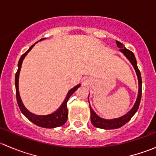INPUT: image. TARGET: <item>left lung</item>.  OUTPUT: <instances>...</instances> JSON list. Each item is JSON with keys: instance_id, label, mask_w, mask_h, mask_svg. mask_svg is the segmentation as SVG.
Returning <instances> with one entry per match:
<instances>
[{"instance_id": "left-lung-1", "label": "left lung", "mask_w": 156, "mask_h": 156, "mask_svg": "<svg viewBox=\"0 0 156 156\" xmlns=\"http://www.w3.org/2000/svg\"><path fill=\"white\" fill-rule=\"evenodd\" d=\"M117 43L118 47L120 48V51H122V53L125 54V56H126L127 59H129L131 64L133 65V68L136 70V75L138 77V81H139V94H138L137 99H136V101L135 103V105L133 106V107L132 108V109L130 110L129 112H127L126 115H125L124 116L120 118H118V119H111V120H106V119H103L101 118H100L99 116H97L96 115V113L93 111V109L91 108L90 106V121L91 123L93 124L94 126L96 127H98V128H102V129H106V130H110V129H117L119 127H122L124 125L128 122L130 120L132 117H133V115L136 112L138 108H139L140 103L141 100V97H142V78H141V75L139 69H138L137 65H136V58H135L134 54L132 51H130L128 49L125 48V46L122 43L119 41H116Z\"/></svg>"}]
</instances>
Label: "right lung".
<instances>
[{
  "mask_svg": "<svg viewBox=\"0 0 156 156\" xmlns=\"http://www.w3.org/2000/svg\"><path fill=\"white\" fill-rule=\"evenodd\" d=\"M44 38H41L40 41L43 40ZM34 44H33L32 46L30 47V48L25 53H23V55L20 57V60L18 62V70H17L15 76V85H16V100L17 103H18V106L20 107V110L23 112V114L29 119V121H31L32 123H34V125H37L39 127H45V128H53V127H60L62 125H63L66 122L67 119H68V109H67V102H68L69 97L72 96V94L80 87V84L75 86V87H73L72 89H71L69 91L68 94H67L65 100H64L63 103L62 104V106L59 107L58 110H56L55 112H53V114L48 115H34L31 113L30 112L28 111L26 109V107L23 106V103H22V100L20 99V94H19V75H20V69H21L22 62L23 60L24 59L25 56L27 55V53H29L31 48H33Z\"/></svg>",
  "mask_w": 156,
  "mask_h": 156,
  "instance_id": "add662e5",
  "label": "right lung"
}]
</instances>
